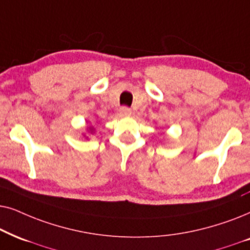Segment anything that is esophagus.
Segmentation results:
<instances>
[{"instance_id":"1","label":"esophagus","mask_w":250,"mask_h":250,"mask_svg":"<svg viewBox=\"0 0 250 250\" xmlns=\"http://www.w3.org/2000/svg\"><path fill=\"white\" fill-rule=\"evenodd\" d=\"M130 113H131V109L129 108V107H121L120 108V114L121 115H123V116H127V115H130Z\"/></svg>"}]
</instances>
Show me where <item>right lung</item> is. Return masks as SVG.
<instances>
[{"instance_id":"1","label":"right lung","mask_w":250,"mask_h":250,"mask_svg":"<svg viewBox=\"0 0 250 250\" xmlns=\"http://www.w3.org/2000/svg\"><path fill=\"white\" fill-rule=\"evenodd\" d=\"M89 130H90V131H92V128H89Z\"/></svg>"}]
</instances>
